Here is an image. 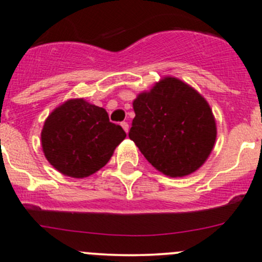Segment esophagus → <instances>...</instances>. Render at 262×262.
Returning <instances> with one entry per match:
<instances>
[{
  "label": "esophagus",
  "mask_w": 262,
  "mask_h": 262,
  "mask_svg": "<svg viewBox=\"0 0 262 262\" xmlns=\"http://www.w3.org/2000/svg\"><path fill=\"white\" fill-rule=\"evenodd\" d=\"M121 126H123V129L125 130V133H128V132H129V124L126 123V121H123V123H121Z\"/></svg>",
  "instance_id": "34e87169"
}]
</instances>
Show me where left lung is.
<instances>
[{
  "label": "left lung",
  "instance_id": "left-lung-1",
  "mask_svg": "<svg viewBox=\"0 0 262 262\" xmlns=\"http://www.w3.org/2000/svg\"><path fill=\"white\" fill-rule=\"evenodd\" d=\"M136 118L129 138L148 162L170 178L195 172L207 161L216 138L207 100L175 77H165L133 101Z\"/></svg>",
  "mask_w": 262,
  "mask_h": 262
}]
</instances>
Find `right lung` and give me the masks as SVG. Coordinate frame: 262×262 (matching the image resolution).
<instances>
[{
  "label": "right lung",
  "instance_id": "obj_1",
  "mask_svg": "<svg viewBox=\"0 0 262 262\" xmlns=\"http://www.w3.org/2000/svg\"><path fill=\"white\" fill-rule=\"evenodd\" d=\"M125 137L123 128L109 120L106 110L71 99L47 118L41 147L55 170L83 179L104 167Z\"/></svg>",
  "mask_w": 262,
  "mask_h": 262
}]
</instances>
